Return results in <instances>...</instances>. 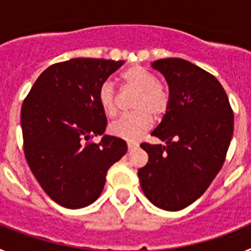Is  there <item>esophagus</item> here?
Instances as JSON below:
<instances>
[{"instance_id":"esophagus-1","label":"esophagus","mask_w":251,"mask_h":251,"mask_svg":"<svg viewBox=\"0 0 251 251\" xmlns=\"http://www.w3.org/2000/svg\"><path fill=\"white\" fill-rule=\"evenodd\" d=\"M137 147H138L137 143H132V142H129V143H128V152H133L134 150H137Z\"/></svg>"}]
</instances>
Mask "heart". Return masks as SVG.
<instances>
[{
  "mask_svg": "<svg viewBox=\"0 0 251 251\" xmlns=\"http://www.w3.org/2000/svg\"><path fill=\"white\" fill-rule=\"evenodd\" d=\"M128 89L137 92L133 99V113L123 115L109 126V133L124 141H137L153 124V118H161L167 113L171 94L165 84L157 81L156 75L141 65L126 69L121 75ZM98 101L108 118L118 113V95L112 83L101 84L98 90Z\"/></svg>",
  "mask_w": 251,
  "mask_h": 251,
  "instance_id": "obj_1",
  "label": "heart"
}]
</instances>
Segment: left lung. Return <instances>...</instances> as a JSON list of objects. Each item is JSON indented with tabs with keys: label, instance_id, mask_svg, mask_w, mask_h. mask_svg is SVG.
Wrapping results in <instances>:
<instances>
[{
	"label": "left lung",
	"instance_id": "8db88e82",
	"mask_svg": "<svg viewBox=\"0 0 251 251\" xmlns=\"http://www.w3.org/2000/svg\"><path fill=\"white\" fill-rule=\"evenodd\" d=\"M170 88L171 104L152 136L167 146L142 143L148 162L138 170L143 194L157 207L178 211L199 199L225 162L234 132L229 98L216 77L187 60L152 63Z\"/></svg>",
	"mask_w": 251,
	"mask_h": 251
}]
</instances>
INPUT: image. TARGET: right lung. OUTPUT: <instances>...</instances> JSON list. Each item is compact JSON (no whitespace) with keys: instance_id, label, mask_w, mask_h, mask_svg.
Returning <instances> with one entry per match:
<instances>
[{"instance_id":"obj_1","label":"right lung","mask_w":251,"mask_h":251,"mask_svg":"<svg viewBox=\"0 0 251 251\" xmlns=\"http://www.w3.org/2000/svg\"><path fill=\"white\" fill-rule=\"evenodd\" d=\"M124 61L77 57L49 66L22 103L24 152L51 200L66 208L94 202L110 166L127 152L121 138L104 136L106 117L98 90Z\"/></svg>"}]
</instances>
